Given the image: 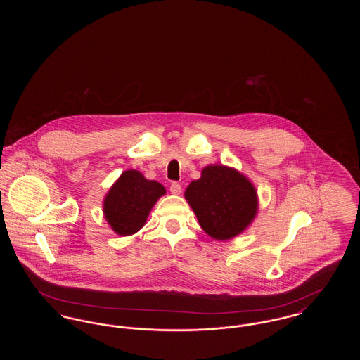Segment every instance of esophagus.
Returning a JSON list of instances; mask_svg holds the SVG:
<instances>
[{"mask_svg": "<svg viewBox=\"0 0 360 360\" xmlns=\"http://www.w3.org/2000/svg\"><path fill=\"white\" fill-rule=\"evenodd\" d=\"M170 191H172V194H175V195H179L181 191H182V186L179 184H176V182H172V186H170Z\"/></svg>", "mask_w": 360, "mask_h": 360, "instance_id": "obj_1", "label": "esophagus"}]
</instances>
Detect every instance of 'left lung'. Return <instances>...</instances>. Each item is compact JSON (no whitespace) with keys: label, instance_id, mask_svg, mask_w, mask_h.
<instances>
[{"label":"left lung","instance_id":"left-lung-1","mask_svg":"<svg viewBox=\"0 0 360 360\" xmlns=\"http://www.w3.org/2000/svg\"><path fill=\"white\" fill-rule=\"evenodd\" d=\"M185 198L201 228L212 239L225 241L241 235L255 220L257 190L239 170L209 165L190 182Z\"/></svg>","mask_w":360,"mask_h":360}]
</instances>
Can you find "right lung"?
<instances>
[{
	"label": "right lung",
	"instance_id": "1",
	"mask_svg": "<svg viewBox=\"0 0 360 360\" xmlns=\"http://www.w3.org/2000/svg\"><path fill=\"white\" fill-rule=\"evenodd\" d=\"M166 188L147 179L137 170H125L108 190L103 198V217L119 236H131L147 221L158 200Z\"/></svg>",
	"mask_w": 360,
	"mask_h": 360
}]
</instances>
